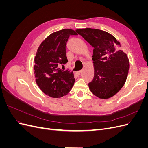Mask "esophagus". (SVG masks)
Returning <instances> with one entry per match:
<instances>
[{
	"label": "esophagus",
	"instance_id": "34e87169",
	"mask_svg": "<svg viewBox=\"0 0 148 148\" xmlns=\"http://www.w3.org/2000/svg\"><path fill=\"white\" fill-rule=\"evenodd\" d=\"M82 72V70H79V71H76V74H77V75H80V73H81Z\"/></svg>",
	"mask_w": 148,
	"mask_h": 148
}]
</instances>
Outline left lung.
Returning a JSON list of instances; mask_svg holds the SVG:
<instances>
[{
    "label": "left lung",
    "mask_w": 148,
    "mask_h": 148,
    "mask_svg": "<svg viewBox=\"0 0 148 148\" xmlns=\"http://www.w3.org/2000/svg\"><path fill=\"white\" fill-rule=\"evenodd\" d=\"M76 32L93 47L95 75L89 83L91 92L101 99H108L117 93L126 81L130 69L126 53L117 50L120 44L112 35L98 29L85 28Z\"/></svg>",
    "instance_id": "8db88e82"
}]
</instances>
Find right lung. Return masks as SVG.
Instances as JSON below:
<instances>
[{"label":"right lung","instance_id":"obj_1","mask_svg":"<svg viewBox=\"0 0 148 148\" xmlns=\"http://www.w3.org/2000/svg\"><path fill=\"white\" fill-rule=\"evenodd\" d=\"M73 29H64L47 37L38 47L34 58L36 82L41 90L52 97H61L68 94L74 84L73 72L62 70L68 60L66 45Z\"/></svg>","mask_w":148,"mask_h":148}]
</instances>
